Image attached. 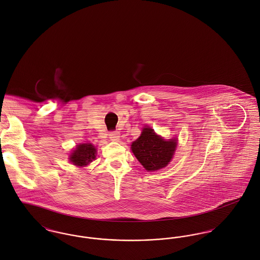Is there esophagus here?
I'll use <instances>...</instances> for the list:
<instances>
[{"mask_svg":"<svg viewBox=\"0 0 260 260\" xmlns=\"http://www.w3.org/2000/svg\"><path fill=\"white\" fill-rule=\"evenodd\" d=\"M109 138H110L112 141H119V140H120V133H119L118 131L110 132Z\"/></svg>","mask_w":260,"mask_h":260,"instance_id":"esophagus-1","label":"esophagus"}]
</instances>
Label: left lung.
Returning a JSON list of instances; mask_svg holds the SVG:
<instances>
[{
	"label": "left lung",
	"mask_w": 260,
	"mask_h": 260,
	"mask_svg": "<svg viewBox=\"0 0 260 260\" xmlns=\"http://www.w3.org/2000/svg\"><path fill=\"white\" fill-rule=\"evenodd\" d=\"M178 146L177 138L166 140L151 127H144L140 137L132 143L131 150L148 172L163 169L171 162Z\"/></svg>",
	"instance_id": "obj_1"
}]
</instances>
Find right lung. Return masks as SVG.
<instances>
[{
  "label": "right lung",
  "mask_w": 260,
  "mask_h": 260,
  "mask_svg": "<svg viewBox=\"0 0 260 260\" xmlns=\"http://www.w3.org/2000/svg\"><path fill=\"white\" fill-rule=\"evenodd\" d=\"M97 150L91 143L78 144L70 156V161L77 167H86L96 158Z\"/></svg>",
  "instance_id": "1"
}]
</instances>
